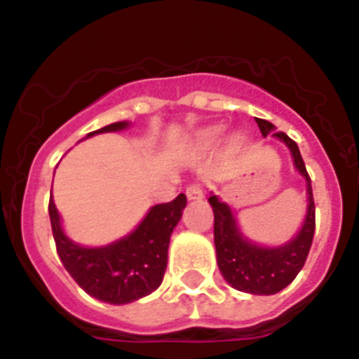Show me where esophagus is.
<instances>
[{"mask_svg":"<svg viewBox=\"0 0 359 359\" xmlns=\"http://www.w3.org/2000/svg\"><path fill=\"white\" fill-rule=\"evenodd\" d=\"M187 198L189 199H201L203 198V189L199 183H190L189 187H187Z\"/></svg>","mask_w":359,"mask_h":359,"instance_id":"34e87169","label":"esophagus"}]
</instances>
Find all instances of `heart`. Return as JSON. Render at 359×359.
<instances>
[{
  "label": "heart",
  "mask_w": 359,
  "mask_h": 359,
  "mask_svg": "<svg viewBox=\"0 0 359 359\" xmlns=\"http://www.w3.org/2000/svg\"><path fill=\"white\" fill-rule=\"evenodd\" d=\"M219 136V129H212V131H208L207 135H205V140L207 142H214L215 138Z\"/></svg>",
  "instance_id": "1"
}]
</instances>
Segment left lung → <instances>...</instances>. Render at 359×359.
I'll return each mask as SVG.
<instances>
[{"instance_id":"obj_1","label":"left lung","mask_w":359,"mask_h":359,"mask_svg":"<svg viewBox=\"0 0 359 359\" xmlns=\"http://www.w3.org/2000/svg\"><path fill=\"white\" fill-rule=\"evenodd\" d=\"M262 136L269 133L290 147L293 163L307 183V214L304 224L294 239L290 243L266 248L248 241L241 233L230 207L217 196L208 198L214 210V243L217 253V266L224 280L233 290L252 294H275L290 286L298 271L304 268L307 253L315 236V201L311 189L309 174L306 170L298 145L286 133H275V126L268 120L255 118Z\"/></svg>"}]
</instances>
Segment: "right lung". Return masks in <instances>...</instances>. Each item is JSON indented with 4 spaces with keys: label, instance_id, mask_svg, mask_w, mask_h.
I'll return each mask as SVG.
<instances>
[{
    "label": "right lung",
    "instance_id": "obj_1",
    "mask_svg": "<svg viewBox=\"0 0 359 359\" xmlns=\"http://www.w3.org/2000/svg\"><path fill=\"white\" fill-rule=\"evenodd\" d=\"M128 126V122L109 123L88 136L122 131ZM185 205L187 196L180 194L170 203L152 207L128 237L100 248H86L65 236L55 203L50 198L48 214L59 259L73 280L97 300L116 306L135 302L160 287L167 269L170 233Z\"/></svg>",
    "mask_w": 359,
    "mask_h": 359
}]
</instances>
